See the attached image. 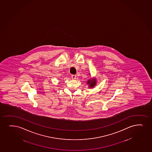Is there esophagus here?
<instances>
[{
    "label": "esophagus",
    "mask_w": 152,
    "mask_h": 152,
    "mask_svg": "<svg viewBox=\"0 0 152 152\" xmlns=\"http://www.w3.org/2000/svg\"><path fill=\"white\" fill-rule=\"evenodd\" d=\"M72 79H74V80H75L76 79V78H77V76H76V75H72L71 76Z\"/></svg>",
    "instance_id": "34e87169"
}]
</instances>
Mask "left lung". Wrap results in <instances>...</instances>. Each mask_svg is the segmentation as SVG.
Listing matches in <instances>:
<instances>
[{"mask_svg": "<svg viewBox=\"0 0 152 152\" xmlns=\"http://www.w3.org/2000/svg\"><path fill=\"white\" fill-rule=\"evenodd\" d=\"M96 79L93 78V79L88 80L87 82V84H89V88H93L96 84Z\"/></svg>", "mask_w": 152, "mask_h": 152, "instance_id": "obj_1", "label": "left lung"}]
</instances>
